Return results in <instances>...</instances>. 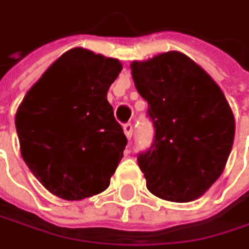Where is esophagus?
<instances>
[{
    "label": "esophagus",
    "instance_id": "obj_1",
    "mask_svg": "<svg viewBox=\"0 0 249 249\" xmlns=\"http://www.w3.org/2000/svg\"><path fill=\"white\" fill-rule=\"evenodd\" d=\"M124 132L125 135H126V138L128 139H131V136H132V124L131 123H126V124H124Z\"/></svg>",
    "mask_w": 249,
    "mask_h": 249
}]
</instances>
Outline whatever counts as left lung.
Instances as JSON below:
<instances>
[{
  "instance_id": "left-lung-1",
  "label": "left lung",
  "mask_w": 249,
  "mask_h": 249,
  "mask_svg": "<svg viewBox=\"0 0 249 249\" xmlns=\"http://www.w3.org/2000/svg\"><path fill=\"white\" fill-rule=\"evenodd\" d=\"M131 70L155 126L153 143L138 156L146 187L171 202L198 199L220 177L234 142L222 89L179 51L134 61Z\"/></svg>"
}]
</instances>
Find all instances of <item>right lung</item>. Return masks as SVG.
I'll return each instance as SVG.
<instances>
[{
  "mask_svg": "<svg viewBox=\"0 0 249 249\" xmlns=\"http://www.w3.org/2000/svg\"><path fill=\"white\" fill-rule=\"evenodd\" d=\"M123 70L85 49L62 54L23 97L15 117L20 153L51 194L81 200L103 192L126 136L107 92Z\"/></svg>",
  "mask_w": 249,
  "mask_h": 249,
  "instance_id": "add662e5",
  "label": "right lung"
}]
</instances>
